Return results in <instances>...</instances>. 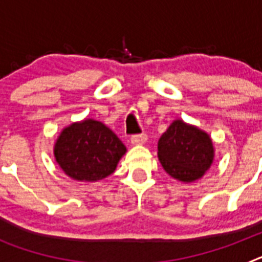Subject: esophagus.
<instances>
[{
    "instance_id": "34e87169",
    "label": "esophagus",
    "mask_w": 262,
    "mask_h": 262,
    "mask_svg": "<svg viewBox=\"0 0 262 262\" xmlns=\"http://www.w3.org/2000/svg\"><path fill=\"white\" fill-rule=\"evenodd\" d=\"M147 142V135L145 134H140V135H134L131 138V144L133 145H142Z\"/></svg>"
}]
</instances>
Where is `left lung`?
Masks as SVG:
<instances>
[{"label": "left lung", "mask_w": 262, "mask_h": 262, "mask_svg": "<svg viewBox=\"0 0 262 262\" xmlns=\"http://www.w3.org/2000/svg\"><path fill=\"white\" fill-rule=\"evenodd\" d=\"M212 139L200 127L173 120L157 143V157L170 177L184 184L200 180L214 163Z\"/></svg>", "instance_id": "1"}]
</instances>
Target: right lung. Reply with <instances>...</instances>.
<instances>
[{"mask_svg": "<svg viewBox=\"0 0 262 262\" xmlns=\"http://www.w3.org/2000/svg\"><path fill=\"white\" fill-rule=\"evenodd\" d=\"M126 152L119 138L92 118L64 127L53 145L57 165L81 182H97L110 176Z\"/></svg>", "mask_w": 262, "mask_h": 262, "instance_id": "obj_1", "label": "right lung"}]
</instances>
